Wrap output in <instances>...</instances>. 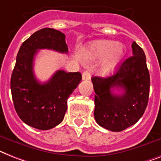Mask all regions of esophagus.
<instances>
[{"label":"esophagus","instance_id":"1","mask_svg":"<svg viewBox=\"0 0 161 161\" xmlns=\"http://www.w3.org/2000/svg\"><path fill=\"white\" fill-rule=\"evenodd\" d=\"M91 77V74L89 71H85L82 73V79L84 80H90Z\"/></svg>","mask_w":161,"mask_h":161}]
</instances>
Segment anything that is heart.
Segmentation results:
<instances>
[{
  "instance_id": "heart-1",
  "label": "heart",
  "mask_w": 161,
  "mask_h": 161,
  "mask_svg": "<svg viewBox=\"0 0 161 161\" xmlns=\"http://www.w3.org/2000/svg\"><path fill=\"white\" fill-rule=\"evenodd\" d=\"M125 55V46L112 40H99L90 42L86 50L88 60L103 58L100 71L103 75H111L117 71Z\"/></svg>"
}]
</instances>
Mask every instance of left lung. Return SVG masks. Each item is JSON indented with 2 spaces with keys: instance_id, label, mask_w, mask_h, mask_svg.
Segmentation results:
<instances>
[{
  "instance_id": "left-lung-1",
  "label": "left lung",
  "mask_w": 161,
  "mask_h": 161,
  "mask_svg": "<svg viewBox=\"0 0 161 161\" xmlns=\"http://www.w3.org/2000/svg\"><path fill=\"white\" fill-rule=\"evenodd\" d=\"M132 56L120 65L108 77H92L95 90V119L102 127L121 131L142 118L147 108L150 92V74L143 49L132 42ZM120 88L122 95L112 90Z\"/></svg>"
}]
</instances>
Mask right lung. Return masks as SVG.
Returning <instances> with one entry per match:
<instances>
[{
  "instance_id": "obj_1",
  "label": "right lung",
  "mask_w": 161,
  "mask_h": 161,
  "mask_svg": "<svg viewBox=\"0 0 161 161\" xmlns=\"http://www.w3.org/2000/svg\"><path fill=\"white\" fill-rule=\"evenodd\" d=\"M65 34L44 28L22 43L10 79L14 108L19 119L32 127L48 130L64 119L67 99L82 79L80 72L59 70L51 79L40 83L34 74V57L39 49H51L67 53Z\"/></svg>"
}]
</instances>
